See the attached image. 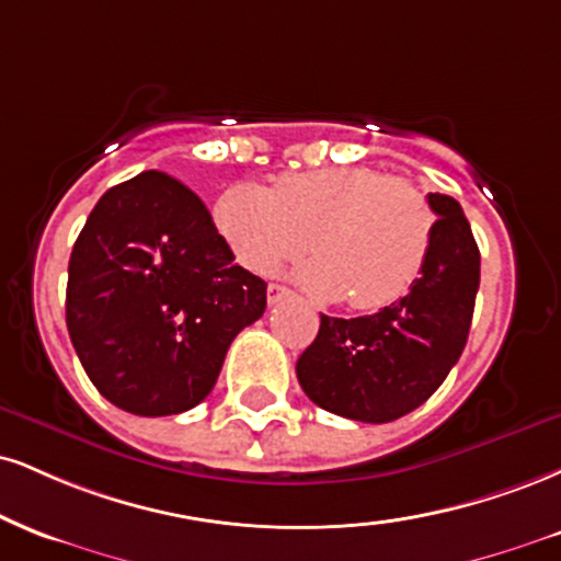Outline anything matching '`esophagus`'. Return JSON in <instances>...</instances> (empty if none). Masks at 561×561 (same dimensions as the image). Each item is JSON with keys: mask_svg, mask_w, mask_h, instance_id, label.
<instances>
[{"mask_svg": "<svg viewBox=\"0 0 561 561\" xmlns=\"http://www.w3.org/2000/svg\"><path fill=\"white\" fill-rule=\"evenodd\" d=\"M268 306H276V302H282L285 298H289V289L287 287H282V285H268Z\"/></svg>", "mask_w": 561, "mask_h": 561, "instance_id": "1", "label": "esophagus"}]
</instances>
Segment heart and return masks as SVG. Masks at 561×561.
<instances>
[{"label": "heart", "instance_id": "1", "mask_svg": "<svg viewBox=\"0 0 561 561\" xmlns=\"http://www.w3.org/2000/svg\"><path fill=\"white\" fill-rule=\"evenodd\" d=\"M214 221L255 274L276 272L310 242L319 259L300 268L302 287L347 298L357 310L387 308L413 289L436 229L434 208L413 182L370 167L282 174L272 191L240 182L219 195Z\"/></svg>", "mask_w": 561, "mask_h": 561}]
</instances>
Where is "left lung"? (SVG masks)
<instances>
[{"mask_svg":"<svg viewBox=\"0 0 561 561\" xmlns=\"http://www.w3.org/2000/svg\"><path fill=\"white\" fill-rule=\"evenodd\" d=\"M434 242L423 274L404 298L374 316L332 319L300 355L298 381L329 413L389 423L413 413L460 360L481 285V253L462 206L428 193Z\"/></svg>","mask_w":561,"mask_h":561,"instance_id":"left-lung-1","label":"left lung"}]
</instances>
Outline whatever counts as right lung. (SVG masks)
Wrapping results in <instances>:
<instances>
[{
    "instance_id": "obj_1",
    "label": "right lung",
    "mask_w": 561,
    "mask_h": 561,
    "mask_svg": "<svg viewBox=\"0 0 561 561\" xmlns=\"http://www.w3.org/2000/svg\"><path fill=\"white\" fill-rule=\"evenodd\" d=\"M67 332L88 379L133 415L204 402L232 340L266 310L204 201L164 172L114 185L67 268Z\"/></svg>"
}]
</instances>
